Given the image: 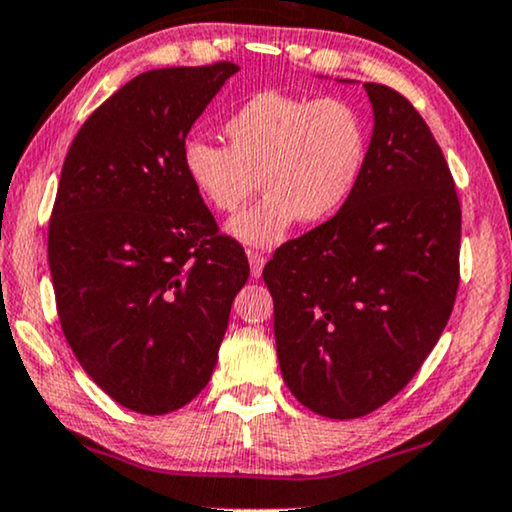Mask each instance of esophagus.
<instances>
[{
	"label": "esophagus",
	"instance_id": "esophagus-1",
	"mask_svg": "<svg viewBox=\"0 0 512 512\" xmlns=\"http://www.w3.org/2000/svg\"><path fill=\"white\" fill-rule=\"evenodd\" d=\"M249 265H251V277L258 280L263 272V265H265V256L258 254V251H249Z\"/></svg>",
	"mask_w": 512,
	"mask_h": 512
}]
</instances>
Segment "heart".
<instances>
[{
    "instance_id": "b5f03b06",
    "label": "heart",
    "mask_w": 512,
    "mask_h": 512,
    "mask_svg": "<svg viewBox=\"0 0 512 512\" xmlns=\"http://www.w3.org/2000/svg\"><path fill=\"white\" fill-rule=\"evenodd\" d=\"M223 131L228 148L190 138L181 162L197 195L221 214H235L261 181L268 195L228 223V235L247 247H275L298 218L331 221L367 167V122L336 98L261 91L232 110Z\"/></svg>"
}]
</instances>
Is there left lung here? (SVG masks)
Returning <instances> with one entry per match:
<instances>
[{
	"label": "left lung",
	"mask_w": 512,
	"mask_h": 512,
	"mask_svg": "<svg viewBox=\"0 0 512 512\" xmlns=\"http://www.w3.org/2000/svg\"><path fill=\"white\" fill-rule=\"evenodd\" d=\"M364 91L374 131L353 199L263 270L284 383L338 421L407 386L459 289L461 204L447 159L407 98L374 82Z\"/></svg>",
	"instance_id": "obj_1"
}]
</instances>
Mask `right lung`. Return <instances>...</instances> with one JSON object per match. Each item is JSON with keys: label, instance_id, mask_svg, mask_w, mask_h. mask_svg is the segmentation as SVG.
I'll list each match as a JSON object with an SVG mask.
<instances>
[{"label": "right lung", "instance_id": "add662e5", "mask_svg": "<svg viewBox=\"0 0 512 512\" xmlns=\"http://www.w3.org/2000/svg\"><path fill=\"white\" fill-rule=\"evenodd\" d=\"M235 63L143 72L86 119L63 162L49 270L72 353L103 393L162 416L202 393L244 249L183 171L185 136Z\"/></svg>", "mask_w": 512, "mask_h": 512}]
</instances>
